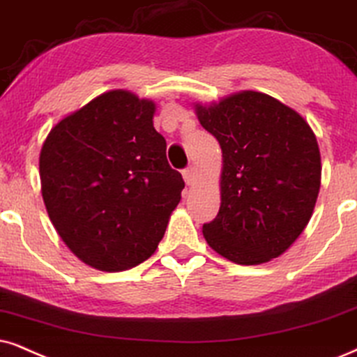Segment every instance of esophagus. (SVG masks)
<instances>
[{"label": "esophagus", "mask_w": 357, "mask_h": 357, "mask_svg": "<svg viewBox=\"0 0 357 357\" xmlns=\"http://www.w3.org/2000/svg\"><path fill=\"white\" fill-rule=\"evenodd\" d=\"M196 168L194 166H188L186 169H183V178L184 181H186L188 186H191V184H194V181H196Z\"/></svg>", "instance_id": "34e87169"}]
</instances>
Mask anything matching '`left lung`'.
I'll return each instance as SVG.
<instances>
[{
	"mask_svg": "<svg viewBox=\"0 0 357 357\" xmlns=\"http://www.w3.org/2000/svg\"><path fill=\"white\" fill-rule=\"evenodd\" d=\"M196 114L224 160L219 212L202 225L207 243L241 265L282 255L317 204L321 158L313 130L290 107L250 90L197 105Z\"/></svg>",
	"mask_w": 357,
	"mask_h": 357,
	"instance_id": "left-lung-1",
	"label": "left lung"
}]
</instances>
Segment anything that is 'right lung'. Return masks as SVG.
I'll list each match as a JSON object with an SVG mask.
<instances>
[{
  "label": "right lung",
  "mask_w": 357,
  "mask_h": 357,
  "mask_svg": "<svg viewBox=\"0 0 357 357\" xmlns=\"http://www.w3.org/2000/svg\"><path fill=\"white\" fill-rule=\"evenodd\" d=\"M155 103L114 90L51 130L39 156L43 199L66 245L120 272L155 254L181 201V173L153 126Z\"/></svg>",
  "instance_id": "add662e5"
}]
</instances>
